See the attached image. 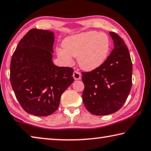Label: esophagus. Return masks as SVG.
Wrapping results in <instances>:
<instances>
[{"label":"esophagus","instance_id":"1","mask_svg":"<svg viewBox=\"0 0 151 151\" xmlns=\"http://www.w3.org/2000/svg\"><path fill=\"white\" fill-rule=\"evenodd\" d=\"M73 77L75 80H80L81 78V73L78 71H74L73 73Z\"/></svg>","mask_w":151,"mask_h":151}]
</instances>
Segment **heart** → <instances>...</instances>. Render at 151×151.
Returning <instances> with one entry per match:
<instances>
[{"mask_svg":"<svg viewBox=\"0 0 151 151\" xmlns=\"http://www.w3.org/2000/svg\"><path fill=\"white\" fill-rule=\"evenodd\" d=\"M63 47L58 54L66 63H72L71 57L77 58L81 69L91 71L104 62L109 52L110 39L104 33L89 31L67 38Z\"/></svg>","mask_w":151,"mask_h":151,"instance_id":"1","label":"heart"}]
</instances>
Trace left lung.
Listing matches in <instances>:
<instances>
[{
	"label": "left lung",
	"instance_id": "left-lung-1",
	"mask_svg": "<svg viewBox=\"0 0 151 151\" xmlns=\"http://www.w3.org/2000/svg\"><path fill=\"white\" fill-rule=\"evenodd\" d=\"M114 48L102 65L81 72L84 84L83 104L93 115L114 113L124 105L132 87V63L127 46L114 32H110Z\"/></svg>",
	"mask_w": 151,
	"mask_h": 151
}]
</instances>
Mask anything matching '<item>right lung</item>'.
Segmentation results:
<instances>
[{"label": "right lung", "instance_id": "1", "mask_svg": "<svg viewBox=\"0 0 151 151\" xmlns=\"http://www.w3.org/2000/svg\"><path fill=\"white\" fill-rule=\"evenodd\" d=\"M53 43L52 32L32 29L11 58L10 81L14 94L25 112L37 116L55 112L61 94L74 81L73 68L52 63Z\"/></svg>", "mask_w": 151, "mask_h": 151}]
</instances>
